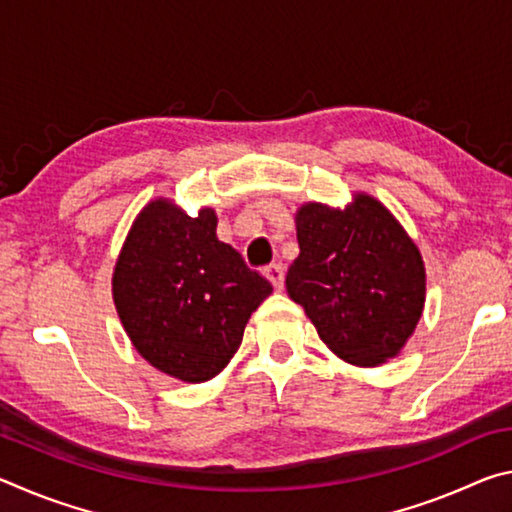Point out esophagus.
<instances>
[{"label": "esophagus", "mask_w": 512, "mask_h": 512, "mask_svg": "<svg viewBox=\"0 0 512 512\" xmlns=\"http://www.w3.org/2000/svg\"><path fill=\"white\" fill-rule=\"evenodd\" d=\"M264 275L268 277V280H271V284H273L277 291H282V287H284V266L282 264L266 266L264 268Z\"/></svg>", "instance_id": "34e87169"}]
</instances>
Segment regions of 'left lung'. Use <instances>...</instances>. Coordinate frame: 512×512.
<instances>
[{
  "mask_svg": "<svg viewBox=\"0 0 512 512\" xmlns=\"http://www.w3.org/2000/svg\"><path fill=\"white\" fill-rule=\"evenodd\" d=\"M300 255L287 291L336 357L379 366L400 354L424 309L427 275L418 246L368 194L339 207L296 212Z\"/></svg>",
  "mask_w": 512,
  "mask_h": 512,
  "instance_id": "8db88e82",
  "label": "left lung"
}]
</instances>
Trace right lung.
I'll return each mask as SVG.
<instances>
[{
  "instance_id": "1",
  "label": "right lung",
  "mask_w": 512,
  "mask_h": 512,
  "mask_svg": "<svg viewBox=\"0 0 512 512\" xmlns=\"http://www.w3.org/2000/svg\"><path fill=\"white\" fill-rule=\"evenodd\" d=\"M271 282L216 237V214L155 198L137 214L112 273V300L135 350L187 384L219 375Z\"/></svg>"
}]
</instances>
